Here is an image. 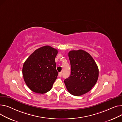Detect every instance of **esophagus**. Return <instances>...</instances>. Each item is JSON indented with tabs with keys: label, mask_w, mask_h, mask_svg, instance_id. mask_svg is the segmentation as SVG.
<instances>
[{
	"label": "esophagus",
	"mask_w": 122,
	"mask_h": 122,
	"mask_svg": "<svg viewBox=\"0 0 122 122\" xmlns=\"http://www.w3.org/2000/svg\"><path fill=\"white\" fill-rule=\"evenodd\" d=\"M62 72H60V73H59V76L60 77H61L62 76Z\"/></svg>",
	"instance_id": "1"
}]
</instances>
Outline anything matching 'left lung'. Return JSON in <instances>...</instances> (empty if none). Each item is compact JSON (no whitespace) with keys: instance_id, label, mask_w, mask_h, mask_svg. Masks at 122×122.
<instances>
[{"instance_id":"left-lung-1","label":"left lung","mask_w":122,"mask_h":122,"mask_svg":"<svg viewBox=\"0 0 122 122\" xmlns=\"http://www.w3.org/2000/svg\"><path fill=\"white\" fill-rule=\"evenodd\" d=\"M68 57L71 74L64 80V84L70 94L80 96L89 92L96 84L98 68L92 56L84 50L70 51Z\"/></svg>"}]
</instances>
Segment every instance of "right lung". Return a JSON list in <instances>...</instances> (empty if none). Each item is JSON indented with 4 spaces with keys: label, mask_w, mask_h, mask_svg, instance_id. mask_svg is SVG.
<instances>
[{
    "label": "right lung",
    "mask_w": 122,
    "mask_h": 122,
    "mask_svg": "<svg viewBox=\"0 0 122 122\" xmlns=\"http://www.w3.org/2000/svg\"><path fill=\"white\" fill-rule=\"evenodd\" d=\"M58 51L50 46L36 50L23 67L24 81L32 91L44 94L51 90L58 75L55 58Z\"/></svg>",
    "instance_id": "right-lung-1"
}]
</instances>
